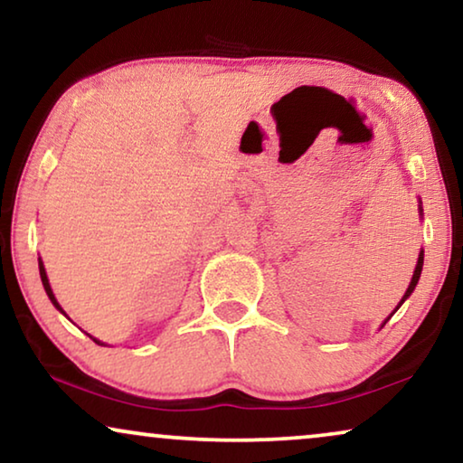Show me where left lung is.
Returning <instances> with one entry per match:
<instances>
[{
	"label": "left lung",
	"instance_id": "left-lung-1",
	"mask_svg": "<svg viewBox=\"0 0 463 463\" xmlns=\"http://www.w3.org/2000/svg\"><path fill=\"white\" fill-rule=\"evenodd\" d=\"M420 213L423 214V208L420 206ZM421 268H423V250L420 252V259H417V265H415V271H413V278H411V284H409V288H407V293H404V297H402V299H401V303H398V306H396V309L398 307H401L402 306V303H404V299H407V297L411 295V293H413V290H415V287H417V282H420V276H421ZM396 309H394V312H396ZM394 312H392V314H394ZM390 314V316H392ZM385 322H388V320H385ZM385 322H383V325H385ZM382 325V326H383Z\"/></svg>",
	"mask_w": 463,
	"mask_h": 463
}]
</instances>
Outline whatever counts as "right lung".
Instances as JSON below:
<instances>
[{
  "label": "right lung",
  "instance_id": "add662e5",
  "mask_svg": "<svg viewBox=\"0 0 463 463\" xmlns=\"http://www.w3.org/2000/svg\"><path fill=\"white\" fill-rule=\"evenodd\" d=\"M40 276H42V284H43V288H46V295L50 297V301L54 303V307L59 309V312H62V307L59 306V301H56V297H54V293H52V288H50V282H48V276H46V269H43V263H42V259H40ZM65 314V312H62ZM67 316V314H65ZM94 344H100V341H97L94 339ZM103 345V344H100Z\"/></svg>",
  "mask_w": 463,
  "mask_h": 463
}]
</instances>
